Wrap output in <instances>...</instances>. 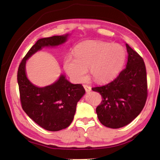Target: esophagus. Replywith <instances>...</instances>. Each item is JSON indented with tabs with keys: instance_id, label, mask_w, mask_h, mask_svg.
Masks as SVG:
<instances>
[{
	"instance_id": "34e87169",
	"label": "esophagus",
	"mask_w": 160,
	"mask_h": 160,
	"mask_svg": "<svg viewBox=\"0 0 160 160\" xmlns=\"http://www.w3.org/2000/svg\"><path fill=\"white\" fill-rule=\"evenodd\" d=\"M83 87H84V88H85V90L87 92H90L91 90V87L90 86H89L88 85H83Z\"/></svg>"
}]
</instances>
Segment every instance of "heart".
Here are the masks:
<instances>
[{
  "instance_id": "b5f03b06",
  "label": "heart",
  "mask_w": 160,
  "mask_h": 160,
  "mask_svg": "<svg viewBox=\"0 0 160 160\" xmlns=\"http://www.w3.org/2000/svg\"><path fill=\"white\" fill-rule=\"evenodd\" d=\"M75 59L68 57L64 68L69 76L80 82L85 79L87 70L96 82H104L112 78L123 66L126 51L118 44L87 41L74 50Z\"/></svg>"
}]
</instances>
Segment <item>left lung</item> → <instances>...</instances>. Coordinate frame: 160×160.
<instances>
[{
    "instance_id": "8db88e82",
    "label": "left lung",
    "mask_w": 160,
    "mask_h": 160,
    "mask_svg": "<svg viewBox=\"0 0 160 160\" xmlns=\"http://www.w3.org/2000/svg\"><path fill=\"white\" fill-rule=\"evenodd\" d=\"M128 61L117 77L92 90L102 95L96 112L102 125L119 128L128 125L144 107L148 97L147 72L142 58L126 44Z\"/></svg>"
}]
</instances>
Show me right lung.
Returning <instances> with one entry per match:
<instances>
[{
    "instance_id": "1",
    "label": "right lung",
    "mask_w": 160,
    "mask_h": 160,
    "mask_svg": "<svg viewBox=\"0 0 160 160\" xmlns=\"http://www.w3.org/2000/svg\"><path fill=\"white\" fill-rule=\"evenodd\" d=\"M68 34L40 39L22 60L18 68V82L22 109L35 123L49 131H58L68 127L73 120L77 103L85 90L81 84H72L64 75L56 82L38 88L26 76L27 59L44 47H55L64 43Z\"/></svg>"
}]
</instances>
